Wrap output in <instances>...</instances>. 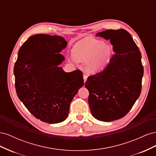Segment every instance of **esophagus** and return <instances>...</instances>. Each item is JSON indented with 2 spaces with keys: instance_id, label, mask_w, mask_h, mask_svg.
Instances as JSON below:
<instances>
[{
  "instance_id": "esophagus-1",
  "label": "esophagus",
  "mask_w": 156,
  "mask_h": 156,
  "mask_svg": "<svg viewBox=\"0 0 156 156\" xmlns=\"http://www.w3.org/2000/svg\"><path fill=\"white\" fill-rule=\"evenodd\" d=\"M87 77H88V76H87V75L86 74H84V75H83V79H84V83H85V82L87 81Z\"/></svg>"
}]
</instances>
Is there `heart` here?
Listing matches in <instances>:
<instances>
[{"label":"heart","instance_id":"obj_1","mask_svg":"<svg viewBox=\"0 0 156 156\" xmlns=\"http://www.w3.org/2000/svg\"><path fill=\"white\" fill-rule=\"evenodd\" d=\"M73 57L81 62H88L86 69L89 73H96L110 62L112 51L103 41L86 37L75 44L73 48Z\"/></svg>","mask_w":156,"mask_h":156}]
</instances>
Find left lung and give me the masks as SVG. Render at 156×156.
<instances>
[{
  "label": "left lung",
  "mask_w": 156,
  "mask_h": 156,
  "mask_svg": "<svg viewBox=\"0 0 156 156\" xmlns=\"http://www.w3.org/2000/svg\"><path fill=\"white\" fill-rule=\"evenodd\" d=\"M96 36L109 40L115 55L104 69L88 77L85 87L92 116L111 122L126 115L139 98L144 68L139 49L127 30H106Z\"/></svg>",
  "instance_id": "obj_1"
}]
</instances>
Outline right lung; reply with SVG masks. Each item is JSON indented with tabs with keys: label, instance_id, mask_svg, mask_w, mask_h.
<instances>
[{
	"label": "right lung",
	"instance_id": "right-lung-1",
	"mask_svg": "<svg viewBox=\"0 0 156 156\" xmlns=\"http://www.w3.org/2000/svg\"><path fill=\"white\" fill-rule=\"evenodd\" d=\"M67 41L59 36L36 34L22 45L13 68L18 98L36 119L56 124L67 119L70 103L84 85L83 73L65 72L60 53Z\"/></svg>",
	"mask_w": 156,
	"mask_h": 156
}]
</instances>
